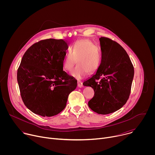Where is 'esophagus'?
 I'll list each match as a JSON object with an SVG mask.
<instances>
[{
	"instance_id": "esophagus-1",
	"label": "esophagus",
	"mask_w": 155,
	"mask_h": 155,
	"mask_svg": "<svg viewBox=\"0 0 155 155\" xmlns=\"http://www.w3.org/2000/svg\"><path fill=\"white\" fill-rule=\"evenodd\" d=\"M78 86L79 87H83V83L81 81H78Z\"/></svg>"
}]
</instances>
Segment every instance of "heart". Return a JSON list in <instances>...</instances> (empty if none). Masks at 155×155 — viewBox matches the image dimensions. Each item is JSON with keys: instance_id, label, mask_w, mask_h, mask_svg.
I'll return each mask as SVG.
<instances>
[{"instance_id": "heart-1", "label": "heart", "mask_w": 155, "mask_h": 155, "mask_svg": "<svg viewBox=\"0 0 155 155\" xmlns=\"http://www.w3.org/2000/svg\"><path fill=\"white\" fill-rule=\"evenodd\" d=\"M76 60L78 65L71 75L80 80L83 78L87 72L93 74L97 71L102 62L101 53L91 40H79L74 43L70 53L65 56L62 64L64 69L71 72L74 68Z\"/></svg>"}]
</instances>
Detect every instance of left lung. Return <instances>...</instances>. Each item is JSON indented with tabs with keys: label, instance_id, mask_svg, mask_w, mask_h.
Returning a JSON list of instances; mask_svg holds the SVG:
<instances>
[{
	"label": "left lung",
	"instance_id": "obj_1",
	"mask_svg": "<svg viewBox=\"0 0 155 155\" xmlns=\"http://www.w3.org/2000/svg\"><path fill=\"white\" fill-rule=\"evenodd\" d=\"M102 62L96 74L83 82L94 91L88 106L98 114L107 115L121 108L129 99L134 66L124 49L114 40L99 38Z\"/></svg>",
	"mask_w": 155,
	"mask_h": 155
}]
</instances>
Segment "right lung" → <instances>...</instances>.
Masks as SVG:
<instances>
[{"mask_svg":"<svg viewBox=\"0 0 155 155\" xmlns=\"http://www.w3.org/2000/svg\"><path fill=\"white\" fill-rule=\"evenodd\" d=\"M68 43L63 39L42 40L30 47L17 72L20 94L33 113L53 117L66 106L77 81L63 71Z\"/></svg>","mask_w":155,"mask_h":155,"instance_id":"right-lung-1","label":"right lung"}]
</instances>
